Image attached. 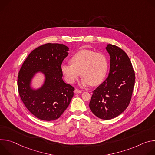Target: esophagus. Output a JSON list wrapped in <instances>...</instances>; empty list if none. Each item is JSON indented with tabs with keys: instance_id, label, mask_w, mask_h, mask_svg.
Masks as SVG:
<instances>
[{
	"instance_id": "esophagus-1",
	"label": "esophagus",
	"mask_w": 155,
	"mask_h": 155,
	"mask_svg": "<svg viewBox=\"0 0 155 155\" xmlns=\"http://www.w3.org/2000/svg\"><path fill=\"white\" fill-rule=\"evenodd\" d=\"M74 92L75 94H81V93H82V91H80V90H78V89H76L74 90Z\"/></svg>"
}]
</instances>
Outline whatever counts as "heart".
Instances as JSON below:
<instances>
[{"instance_id": "obj_1", "label": "heart", "mask_w": 155, "mask_h": 155, "mask_svg": "<svg viewBox=\"0 0 155 155\" xmlns=\"http://www.w3.org/2000/svg\"><path fill=\"white\" fill-rule=\"evenodd\" d=\"M70 64H62L61 71L65 81L73 84L82 77L81 84L83 86L99 85L107 76L108 62L107 57L101 53H95L89 50H82L70 59Z\"/></svg>"}]
</instances>
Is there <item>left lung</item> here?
Segmentation results:
<instances>
[{
  "instance_id": "8db88e82",
  "label": "left lung",
  "mask_w": 155,
  "mask_h": 155,
  "mask_svg": "<svg viewBox=\"0 0 155 155\" xmlns=\"http://www.w3.org/2000/svg\"><path fill=\"white\" fill-rule=\"evenodd\" d=\"M110 72L106 80L93 91L89 107L98 117L108 120L121 114L128 107L135 84V73L124 51L108 44Z\"/></svg>"
}]
</instances>
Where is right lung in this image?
<instances>
[{
  "mask_svg": "<svg viewBox=\"0 0 155 155\" xmlns=\"http://www.w3.org/2000/svg\"><path fill=\"white\" fill-rule=\"evenodd\" d=\"M64 44L48 43L32 50L24 61L18 77L20 96L27 109L43 121L60 117L70 105L74 88L62 79L61 66L68 55ZM39 74L44 76L41 86H33Z\"/></svg>",
  "mask_w": 155,
  "mask_h": 155,
  "instance_id": "add662e5",
  "label": "right lung"
}]
</instances>
